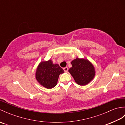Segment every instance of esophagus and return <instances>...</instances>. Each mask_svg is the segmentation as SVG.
Instances as JSON below:
<instances>
[{
    "label": "esophagus",
    "instance_id": "34e87169",
    "mask_svg": "<svg viewBox=\"0 0 125 125\" xmlns=\"http://www.w3.org/2000/svg\"><path fill=\"white\" fill-rule=\"evenodd\" d=\"M63 70H64V72L67 73V72H68V67H65V68H63Z\"/></svg>",
    "mask_w": 125,
    "mask_h": 125
}]
</instances>
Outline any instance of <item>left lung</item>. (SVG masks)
<instances>
[{"label":"left lung","mask_w":125,"mask_h":125,"mask_svg":"<svg viewBox=\"0 0 125 125\" xmlns=\"http://www.w3.org/2000/svg\"><path fill=\"white\" fill-rule=\"evenodd\" d=\"M71 64L72 67L69 69V72L78 85H85L94 78V67L87 60L77 58L71 62Z\"/></svg>","instance_id":"left-lung-1"}]
</instances>
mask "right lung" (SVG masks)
I'll return each mask as SVG.
<instances>
[{
	"label": "right lung",
	"instance_id": "add662e5",
	"mask_svg": "<svg viewBox=\"0 0 125 125\" xmlns=\"http://www.w3.org/2000/svg\"><path fill=\"white\" fill-rule=\"evenodd\" d=\"M64 73L59 65L54 64L50 60L40 63L36 69L35 77L41 85L47 89H52L56 85L59 75Z\"/></svg>",
	"mask_w": 125,
	"mask_h": 125
}]
</instances>
